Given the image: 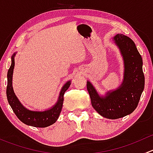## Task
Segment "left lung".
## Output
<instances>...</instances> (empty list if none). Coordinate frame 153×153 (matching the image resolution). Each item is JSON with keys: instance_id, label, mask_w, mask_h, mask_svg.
Listing matches in <instances>:
<instances>
[{"instance_id": "obj_1", "label": "left lung", "mask_w": 153, "mask_h": 153, "mask_svg": "<svg viewBox=\"0 0 153 153\" xmlns=\"http://www.w3.org/2000/svg\"><path fill=\"white\" fill-rule=\"evenodd\" d=\"M124 61V78L114 90L101 95L90 81H86L92 106L99 115L108 119H118L132 113L138 106L144 89L143 61L135 43L123 34L112 38Z\"/></svg>"}]
</instances>
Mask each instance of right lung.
Returning <instances> with one entry per match:
<instances>
[{
	"mask_svg": "<svg viewBox=\"0 0 153 153\" xmlns=\"http://www.w3.org/2000/svg\"><path fill=\"white\" fill-rule=\"evenodd\" d=\"M17 52L12 55V64L7 72V96L8 102L18 119L24 124L35 127H47L56 122L61 112L64 102V95L71 84V81H67L60 91L57 102L52 107L44 111L31 110L23 105L15 95L12 86V75L15 67V57Z\"/></svg>",
	"mask_w": 153,
	"mask_h": 153,
	"instance_id": "1",
	"label": "right lung"
}]
</instances>
